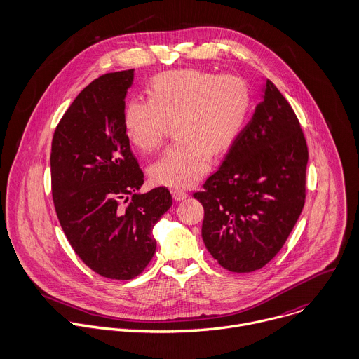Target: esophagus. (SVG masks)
<instances>
[{
    "label": "esophagus",
    "instance_id": "34e87169",
    "mask_svg": "<svg viewBox=\"0 0 359 359\" xmlns=\"http://www.w3.org/2000/svg\"><path fill=\"white\" fill-rule=\"evenodd\" d=\"M171 194H172V198L175 201H182V199H185L188 196V194L185 191H182V189H172Z\"/></svg>",
    "mask_w": 359,
    "mask_h": 359
}]
</instances>
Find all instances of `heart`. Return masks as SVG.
Segmentation results:
<instances>
[{"instance_id": "b5f03b06", "label": "heart", "mask_w": 359, "mask_h": 359, "mask_svg": "<svg viewBox=\"0 0 359 359\" xmlns=\"http://www.w3.org/2000/svg\"><path fill=\"white\" fill-rule=\"evenodd\" d=\"M149 102L133 100L124 126L133 144L144 153L157 150L167 126L177 141L150 167L151 180L170 188H189L209 171L212 153L225 154L248 121L252 95L235 75L181 69L157 75L147 86Z\"/></svg>"}]
</instances>
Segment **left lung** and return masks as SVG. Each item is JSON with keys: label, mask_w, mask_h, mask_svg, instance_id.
<instances>
[{"label": "left lung", "mask_w": 359, "mask_h": 359, "mask_svg": "<svg viewBox=\"0 0 359 359\" xmlns=\"http://www.w3.org/2000/svg\"><path fill=\"white\" fill-rule=\"evenodd\" d=\"M262 93L219 170L194 194L208 252L235 273L259 270L278 253L306 199L309 150L299 118L269 79Z\"/></svg>", "instance_id": "8db88e82"}]
</instances>
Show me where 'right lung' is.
<instances>
[{
	"mask_svg": "<svg viewBox=\"0 0 359 359\" xmlns=\"http://www.w3.org/2000/svg\"><path fill=\"white\" fill-rule=\"evenodd\" d=\"M133 79L130 69L93 81L69 106L52 138L59 224L83 263L113 280H130L146 269L157 248L153 228L172 205L164 187L138 192L144 175L124 126Z\"/></svg>",
	"mask_w": 359,
	"mask_h": 359,
	"instance_id": "right-lung-1",
	"label": "right lung"
}]
</instances>
